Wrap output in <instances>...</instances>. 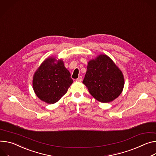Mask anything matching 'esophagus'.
Here are the masks:
<instances>
[{"label":"esophagus","instance_id":"34e87169","mask_svg":"<svg viewBox=\"0 0 156 156\" xmlns=\"http://www.w3.org/2000/svg\"><path fill=\"white\" fill-rule=\"evenodd\" d=\"M82 77L81 76H79L77 79H76V81H82Z\"/></svg>","mask_w":156,"mask_h":156}]
</instances>
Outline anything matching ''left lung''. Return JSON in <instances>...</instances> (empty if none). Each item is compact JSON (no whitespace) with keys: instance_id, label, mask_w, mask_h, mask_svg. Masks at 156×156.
Returning <instances> with one entry per match:
<instances>
[{"instance_id":"8db88e82","label":"left lung","mask_w":156,"mask_h":156,"mask_svg":"<svg viewBox=\"0 0 156 156\" xmlns=\"http://www.w3.org/2000/svg\"><path fill=\"white\" fill-rule=\"evenodd\" d=\"M83 83L98 101L109 103L121 93L124 80L121 71L105 55L90 60Z\"/></svg>"}]
</instances>
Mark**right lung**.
Returning <instances> with one entry per match:
<instances>
[{
  "instance_id": "obj_1",
  "label": "right lung",
  "mask_w": 156,
  "mask_h": 156,
  "mask_svg": "<svg viewBox=\"0 0 156 156\" xmlns=\"http://www.w3.org/2000/svg\"><path fill=\"white\" fill-rule=\"evenodd\" d=\"M55 58H48L41 64L33 79V88L41 101L53 104L67 92L73 83L69 71L62 60L55 64Z\"/></svg>"
}]
</instances>
